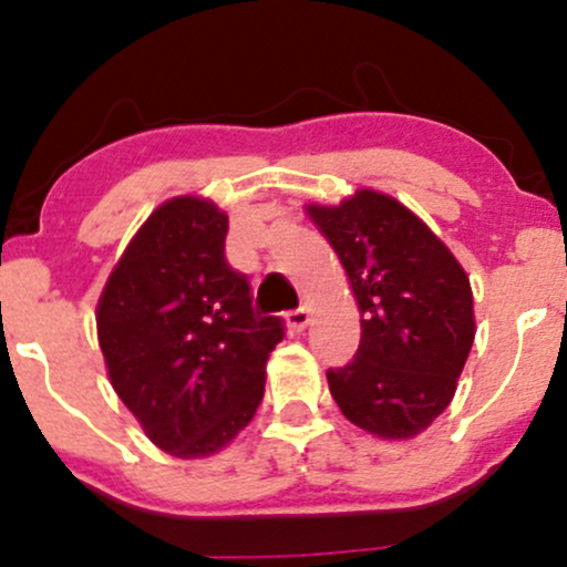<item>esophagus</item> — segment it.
<instances>
[{
    "label": "esophagus",
    "instance_id": "obj_1",
    "mask_svg": "<svg viewBox=\"0 0 567 567\" xmlns=\"http://www.w3.org/2000/svg\"><path fill=\"white\" fill-rule=\"evenodd\" d=\"M311 320V309L309 306H298V309H292L288 315V324L292 333H301V330H306V324H309Z\"/></svg>",
    "mask_w": 567,
    "mask_h": 567
}]
</instances>
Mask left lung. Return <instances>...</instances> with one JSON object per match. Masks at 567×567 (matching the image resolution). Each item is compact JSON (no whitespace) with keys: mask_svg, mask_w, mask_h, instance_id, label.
Segmentation results:
<instances>
[{"mask_svg":"<svg viewBox=\"0 0 567 567\" xmlns=\"http://www.w3.org/2000/svg\"><path fill=\"white\" fill-rule=\"evenodd\" d=\"M306 210L341 258L362 315L354 360L328 370L330 394L375 437H415L451 405L470 357V277L437 234L386 194L362 188L338 207Z\"/></svg>","mask_w":567,"mask_h":567,"instance_id":"1","label":"left lung"}]
</instances>
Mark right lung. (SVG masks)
<instances>
[{
	"label": "right lung",
	"mask_w": 567,
	"mask_h": 567,
	"mask_svg": "<svg viewBox=\"0 0 567 567\" xmlns=\"http://www.w3.org/2000/svg\"><path fill=\"white\" fill-rule=\"evenodd\" d=\"M229 218L175 197L148 216L97 301V343L114 392L175 458L218 453L264 400L279 317H258L226 261Z\"/></svg>",
	"instance_id": "1"
}]
</instances>
